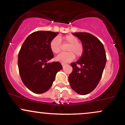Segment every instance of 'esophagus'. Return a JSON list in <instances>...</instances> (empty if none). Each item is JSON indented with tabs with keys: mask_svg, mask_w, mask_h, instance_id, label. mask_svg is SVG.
Listing matches in <instances>:
<instances>
[{
	"mask_svg": "<svg viewBox=\"0 0 125 125\" xmlns=\"http://www.w3.org/2000/svg\"><path fill=\"white\" fill-rule=\"evenodd\" d=\"M65 65H66L65 63H62V66H63V67L64 66H65Z\"/></svg>",
	"mask_w": 125,
	"mask_h": 125,
	"instance_id": "esophagus-1",
	"label": "esophagus"
}]
</instances>
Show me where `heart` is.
I'll list each match as a JSON object with an SVG mask.
<instances>
[{
    "label": "heart",
    "instance_id": "obj_1",
    "mask_svg": "<svg viewBox=\"0 0 125 125\" xmlns=\"http://www.w3.org/2000/svg\"><path fill=\"white\" fill-rule=\"evenodd\" d=\"M69 44L67 47L66 53H62L56 57V60L62 63L69 62L76 57H80L83 52V45L79 42V40L76 37L72 35H67L63 38L60 37H56L52 40L50 42V48L51 51L54 54L59 53L61 50V40Z\"/></svg>",
    "mask_w": 125,
    "mask_h": 125
}]
</instances>
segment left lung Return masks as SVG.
Wrapping results in <instances>:
<instances>
[{
    "label": "left lung",
    "mask_w": 125,
    "mask_h": 125,
    "mask_svg": "<svg viewBox=\"0 0 125 125\" xmlns=\"http://www.w3.org/2000/svg\"><path fill=\"white\" fill-rule=\"evenodd\" d=\"M72 34L81 41L83 52L77 62L71 64L73 71L68 79L74 91L86 95L93 91L99 83L106 63V54L102 42L94 35L88 32Z\"/></svg>",
    "instance_id": "left-lung-1"
}]
</instances>
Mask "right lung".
<instances>
[{
    "instance_id": "add662e5",
    "label": "right lung",
    "mask_w": 125,
    "mask_h": 125,
    "mask_svg": "<svg viewBox=\"0 0 125 125\" xmlns=\"http://www.w3.org/2000/svg\"><path fill=\"white\" fill-rule=\"evenodd\" d=\"M58 34L52 31H35L28 35L18 54L19 72L25 85L36 94L52 87L57 72L62 69L58 62L48 63L54 55L50 42Z\"/></svg>"
}]
</instances>
